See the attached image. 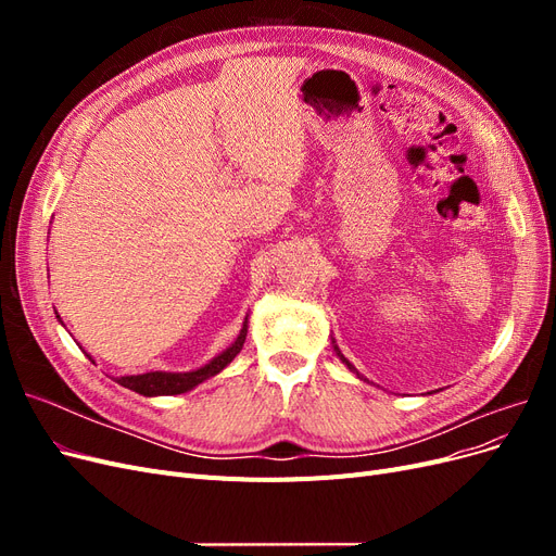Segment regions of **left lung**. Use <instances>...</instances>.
Wrapping results in <instances>:
<instances>
[{
  "instance_id": "1",
  "label": "left lung",
  "mask_w": 556,
  "mask_h": 556,
  "mask_svg": "<svg viewBox=\"0 0 556 556\" xmlns=\"http://www.w3.org/2000/svg\"><path fill=\"white\" fill-rule=\"evenodd\" d=\"M333 350H336V355H339V357H341V362H343V364H345V366L350 368V371H355V374H357V368H355V366H352V364H350V362H348V359H345V357L341 355V350H339V348H336V345H333ZM357 376H359V374H357ZM359 378H362V376H359Z\"/></svg>"
}]
</instances>
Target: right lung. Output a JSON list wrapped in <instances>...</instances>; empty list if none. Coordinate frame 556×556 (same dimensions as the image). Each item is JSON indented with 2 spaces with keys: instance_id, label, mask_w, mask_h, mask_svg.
<instances>
[{
  "instance_id": "right-lung-1",
  "label": "right lung",
  "mask_w": 556,
  "mask_h": 556,
  "mask_svg": "<svg viewBox=\"0 0 556 556\" xmlns=\"http://www.w3.org/2000/svg\"><path fill=\"white\" fill-rule=\"evenodd\" d=\"M60 317V315H58ZM245 333H248V317L243 323L241 333L237 336V341H233L223 355H217L215 359H211L206 366L197 368V371H188V374H166V371H150V374H141V376H121L115 378L117 384L127 387V390L143 394V396H172V394H182V392H190L192 387H197L199 382H204L213 376H217L223 371V368L239 355L243 343H245ZM90 357V355H88ZM92 359V357H90Z\"/></svg>"
}]
</instances>
